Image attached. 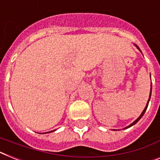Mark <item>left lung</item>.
<instances>
[{
    "label": "left lung",
    "instance_id": "obj_1",
    "mask_svg": "<svg viewBox=\"0 0 160 160\" xmlns=\"http://www.w3.org/2000/svg\"><path fill=\"white\" fill-rule=\"evenodd\" d=\"M134 45H135V46L136 47V48L138 49V50L140 51V52H141V49H140V48H139V47L137 46V45H136V44H134ZM150 78H151V76H150ZM151 84V85H150V96H149V100L147 101V103H146V106H145V108H144L143 112H141V115H140V116H139V118H137V119H136V120H135L134 122H133L132 123V124H130L129 126H127V127H125V128H123V129H127V128H129V127H132V126H134L135 124H136V123L137 122H138V121L140 120V119H141V118H142V117H143V115H144V114H145V111H146V109H147V107H148V104H149V102H150V97H151V91H152V84ZM113 131H117V130H114V129H113Z\"/></svg>",
    "mask_w": 160,
    "mask_h": 160
}]
</instances>
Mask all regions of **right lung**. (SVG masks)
<instances>
[{"mask_svg":"<svg viewBox=\"0 0 160 160\" xmlns=\"http://www.w3.org/2000/svg\"><path fill=\"white\" fill-rule=\"evenodd\" d=\"M56 130H53V131H51V132H45V133H50V132H55Z\"/></svg>","mask_w":160,"mask_h":160,"instance_id":"right-lung-1","label":"right lung"}]
</instances>
